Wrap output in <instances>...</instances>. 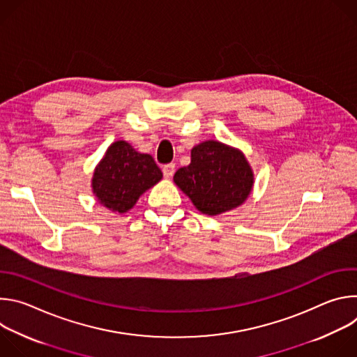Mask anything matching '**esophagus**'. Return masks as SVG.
Masks as SVG:
<instances>
[{
	"label": "esophagus",
	"instance_id": "34e87169",
	"mask_svg": "<svg viewBox=\"0 0 357 357\" xmlns=\"http://www.w3.org/2000/svg\"><path fill=\"white\" fill-rule=\"evenodd\" d=\"M162 172H164V176H165V178H172V175L175 174V164H167V165H164Z\"/></svg>",
	"mask_w": 357,
	"mask_h": 357
}]
</instances>
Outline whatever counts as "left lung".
Segmentation results:
<instances>
[{
	"label": "left lung",
	"instance_id": "8db88e82",
	"mask_svg": "<svg viewBox=\"0 0 357 357\" xmlns=\"http://www.w3.org/2000/svg\"><path fill=\"white\" fill-rule=\"evenodd\" d=\"M174 182L200 213L218 216L247 200L254 172L238 148L208 139L190 149V164L175 172Z\"/></svg>",
	"mask_w": 357,
	"mask_h": 357
}]
</instances>
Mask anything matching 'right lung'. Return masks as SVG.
I'll return each instance as SVG.
<instances>
[{"mask_svg": "<svg viewBox=\"0 0 357 357\" xmlns=\"http://www.w3.org/2000/svg\"><path fill=\"white\" fill-rule=\"evenodd\" d=\"M162 179L149 154H141L124 139L114 141L96 165L91 190L100 205L114 213H127L139 196Z\"/></svg>", "mask_w": 357, "mask_h": 357, "instance_id": "add662e5", "label": "right lung"}]
</instances>
